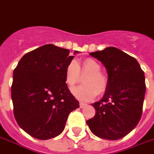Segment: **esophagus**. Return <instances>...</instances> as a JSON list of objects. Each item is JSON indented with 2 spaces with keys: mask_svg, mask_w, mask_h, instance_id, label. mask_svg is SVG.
Wrapping results in <instances>:
<instances>
[{
  "mask_svg": "<svg viewBox=\"0 0 154 154\" xmlns=\"http://www.w3.org/2000/svg\"><path fill=\"white\" fill-rule=\"evenodd\" d=\"M79 106H80V108H81V109H83V108H84V107H86V106H87V104L84 103H79Z\"/></svg>",
  "mask_w": 154,
  "mask_h": 154,
  "instance_id": "esophagus-1",
  "label": "esophagus"
}]
</instances>
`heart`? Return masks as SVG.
<instances>
[{"mask_svg": "<svg viewBox=\"0 0 154 154\" xmlns=\"http://www.w3.org/2000/svg\"><path fill=\"white\" fill-rule=\"evenodd\" d=\"M84 86L74 88L72 94L81 101L93 100L97 95L101 96L108 89L109 77L102 71V66L93 58H85L77 63L70 61L64 70L65 84L69 89H72L78 83L80 76H84Z\"/></svg>", "mask_w": 154, "mask_h": 154, "instance_id": "b5f03b06", "label": "heart"}]
</instances>
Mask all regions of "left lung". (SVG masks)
<instances>
[{"instance_id": "8db88e82", "label": "left lung", "mask_w": 154, "mask_h": 154, "mask_svg": "<svg viewBox=\"0 0 154 154\" xmlns=\"http://www.w3.org/2000/svg\"><path fill=\"white\" fill-rule=\"evenodd\" d=\"M107 69L109 86L95 103L96 115L88 120L90 131L105 140H119L139 123L146 93L144 71L134 57L116 47L91 52Z\"/></svg>"}]
</instances>
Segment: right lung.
I'll return each instance as SVG.
<instances>
[{
	"instance_id": "1",
	"label": "right lung",
	"mask_w": 154,
	"mask_h": 154,
	"mask_svg": "<svg viewBox=\"0 0 154 154\" xmlns=\"http://www.w3.org/2000/svg\"><path fill=\"white\" fill-rule=\"evenodd\" d=\"M73 57L67 49L45 45L25 54L14 70V115L18 125L32 137L57 136L69 114L79 108L64 79L65 67Z\"/></svg>"
}]
</instances>
